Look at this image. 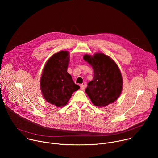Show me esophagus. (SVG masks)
Returning <instances> with one entry per match:
<instances>
[{"label":"esophagus","instance_id":"34e87169","mask_svg":"<svg viewBox=\"0 0 158 158\" xmlns=\"http://www.w3.org/2000/svg\"><path fill=\"white\" fill-rule=\"evenodd\" d=\"M80 87H81V89L82 90V91H83V90H84V89H85V86H84L83 84H81V85H80Z\"/></svg>","mask_w":158,"mask_h":158}]
</instances>
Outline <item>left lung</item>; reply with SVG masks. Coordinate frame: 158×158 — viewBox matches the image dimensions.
<instances>
[{"label":"left lung","instance_id":"left-lung-1","mask_svg":"<svg viewBox=\"0 0 158 158\" xmlns=\"http://www.w3.org/2000/svg\"><path fill=\"white\" fill-rule=\"evenodd\" d=\"M83 59L93 69V81L87 84L85 92L93 104L106 107L120 96L123 85L121 71L115 61L103 53L85 54Z\"/></svg>","mask_w":158,"mask_h":158}]
</instances>
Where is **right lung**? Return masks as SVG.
Here are the masks:
<instances>
[{
    "label": "right lung",
    "instance_id": "add662e5",
    "mask_svg": "<svg viewBox=\"0 0 158 158\" xmlns=\"http://www.w3.org/2000/svg\"><path fill=\"white\" fill-rule=\"evenodd\" d=\"M69 59L67 51L53 54L45 64L40 80L44 98L58 107L65 106L72 94L79 89L67 73Z\"/></svg>",
    "mask_w": 158,
    "mask_h": 158
}]
</instances>
